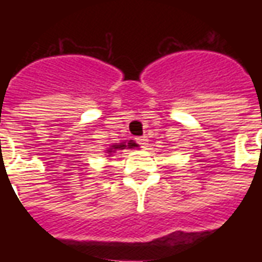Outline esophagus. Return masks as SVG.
Returning <instances> with one entry per match:
<instances>
[{
    "label": "esophagus",
    "instance_id": "1",
    "mask_svg": "<svg viewBox=\"0 0 262 262\" xmlns=\"http://www.w3.org/2000/svg\"><path fill=\"white\" fill-rule=\"evenodd\" d=\"M137 140H139V143H140V144H142V147H143V148H146V147H147V142H148L147 136H142V137H139V139H137Z\"/></svg>",
    "mask_w": 262,
    "mask_h": 262
}]
</instances>
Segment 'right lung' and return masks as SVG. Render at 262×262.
I'll use <instances>...</instances> for the list:
<instances>
[{"label":"right lung","mask_w":262,"mask_h":262,"mask_svg":"<svg viewBox=\"0 0 262 262\" xmlns=\"http://www.w3.org/2000/svg\"><path fill=\"white\" fill-rule=\"evenodd\" d=\"M136 144L135 143H129V147H135ZM122 147H126V144H119V146H116V147L114 148H122Z\"/></svg>","instance_id":"obj_1"}]
</instances>
